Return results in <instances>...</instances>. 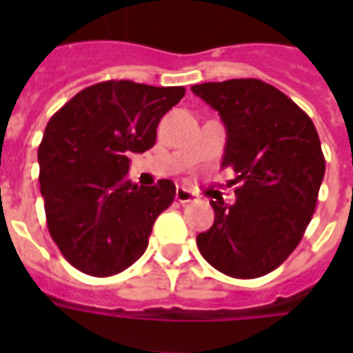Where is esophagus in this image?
<instances>
[{
	"label": "esophagus",
	"mask_w": 353,
	"mask_h": 353,
	"mask_svg": "<svg viewBox=\"0 0 353 353\" xmlns=\"http://www.w3.org/2000/svg\"><path fill=\"white\" fill-rule=\"evenodd\" d=\"M196 194L192 192V190H188V188L185 187H177L176 188V199L179 201V203H190V201H196Z\"/></svg>",
	"instance_id": "34e87169"
}]
</instances>
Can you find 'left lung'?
<instances>
[{
    "instance_id": "obj_1",
    "label": "left lung",
    "mask_w": 353,
    "mask_h": 353,
    "mask_svg": "<svg viewBox=\"0 0 353 353\" xmlns=\"http://www.w3.org/2000/svg\"><path fill=\"white\" fill-rule=\"evenodd\" d=\"M192 91L227 128L221 166L232 168L236 203L210 201L214 223L199 232V252L232 279H258L301 243L317 205L324 161L312 119L258 79L205 82Z\"/></svg>"
}]
</instances>
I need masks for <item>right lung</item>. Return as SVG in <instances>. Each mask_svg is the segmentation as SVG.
<instances>
[{
  "label": "right lung",
  "instance_id": "add662e5",
  "mask_svg": "<svg viewBox=\"0 0 353 353\" xmlns=\"http://www.w3.org/2000/svg\"><path fill=\"white\" fill-rule=\"evenodd\" d=\"M183 97V85L106 80L77 93L47 122L38 146L47 229L82 273L112 276L146 251L176 185L139 187L126 177L128 157L154 146L157 124Z\"/></svg>",
  "mask_w": 353,
  "mask_h": 353
}]
</instances>
